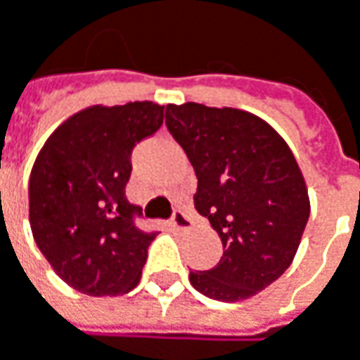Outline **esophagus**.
<instances>
[{"instance_id": "34e87169", "label": "esophagus", "mask_w": 360, "mask_h": 360, "mask_svg": "<svg viewBox=\"0 0 360 360\" xmlns=\"http://www.w3.org/2000/svg\"><path fill=\"white\" fill-rule=\"evenodd\" d=\"M171 224H173V227H177V229H187V227L193 226V219H191V215L187 211L177 210L171 215Z\"/></svg>"}]
</instances>
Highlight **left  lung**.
Masks as SVG:
<instances>
[{"label": "left lung", "mask_w": 360, "mask_h": 360, "mask_svg": "<svg viewBox=\"0 0 360 360\" xmlns=\"http://www.w3.org/2000/svg\"><path fill=\"white\" fill-rule=\"evenodd\" d=\"M165 124L197 175L195 210L219 233L224 256L189 272L203 296L236 302L286 272L310 215L300 167L262 118L197 102L169 104Z\"/></svg>", "instance_id": "left-lung-1"}]
</instances>
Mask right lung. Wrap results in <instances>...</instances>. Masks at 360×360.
<instances>
[{
	"label": "right lung",
	"instance_id": "1",
	"mask_svg": "<svg viewBox=\"0 0 360 360\" xmlns=\"http://www.w3.org/2000/svg\"><path fill=\"white\" fill-rule=\"evenodd\" d=\"M165 106H92L68 118L39 150L30 175V224L56 274L88 296L136 286L159 231L136 226L124 195L133 149L163 124Z\"/></svg>",
	"mask_w": 360,
	"mask_h": 360
}]
</instances>
